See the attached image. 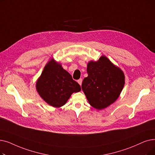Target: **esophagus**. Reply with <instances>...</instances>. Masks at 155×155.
I'll list each match as a JSON object with an SVG mask.
<instances>
[{
  "instance_id": "1",
  "label": "esophagus",
  "mask_w": 155,
  "mask_h": 155,
  "mask_svg": "<svg viewBox=\"0 0 155 155\" xmlns=\"http://www.w3.org/2000/svg\"><path fill=\"white\" fill-rule=\"evenodd\" d=\"M78 83L80 84V85H82V78H80L79 80H78Z\"/></svg>"
}]
</instances>
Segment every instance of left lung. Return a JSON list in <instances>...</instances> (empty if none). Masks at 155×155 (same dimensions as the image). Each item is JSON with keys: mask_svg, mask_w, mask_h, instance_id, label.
Masks as SVG:
<instances>
[{"mask_svg": "<svg viewBox=\"0 0 155 155\" xmlns=\"http://www.w3.org/2000/svg\"><path fill=\"white\" fill-rule=\"evenodd\" d=\"M87 70L88 77L84 79L82 89L89 104L101 110L115 102L125 84L123 71L104 56L89 62Z\"/></svg>", "mask_w": 155, "mask_h": 155, "instance_id": "left-lung-1", "label": "left lung"}]
</instances>
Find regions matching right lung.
<instances>
[{
    "label": "right lung",
    "mask_w": 155,
    "mask_h": 155,
    "mask_svg": "<svg viewBox=\"0 0 155 155\" xmlns=\"http://www.w3.org/2000/svg\"><path fill=\"white\" fill-rule=\"evenodd\" d=\"M36 88L39 95L49 105L59 107L65 104L73 92L81 90L80 85L61 65L51 59L37 80Z\"/></svg>",
    "instance_id": "1"
}]
</instances>
